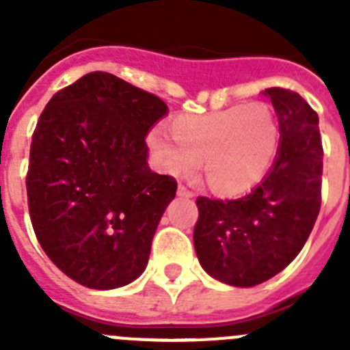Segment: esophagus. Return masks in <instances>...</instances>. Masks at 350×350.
<instances>
[{
  "instance_id": "1",
  "label": "esophagus",
  "mask_w": 350,
  "mask_h": 350,
  "mask_svg": "<svg viewBox=\"0 0 350 350\" xmlns=\"http://www.w3.org/2000/svg\"><path fill=\"white\" fill-rule=\"evenodd\" d=\"M178 196H184V198H193L194 193L193 191H189L185 185H178V189H177Z\"/></svg>"
}]
</instances>
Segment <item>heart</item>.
<instances>
[{
	"instance_id": "b5f03b06",
	"label": "heart",
	"mask_w": 350,
	"mask_h": 350,
	"mask_svg": "<svg viewBox=\"0 0 350 350\" xmlns=\"http://www.w3.org/2000/svg\"><path fill=\"white\" fill-rule=\"evenodd\" d=\"M172 140L159 133L148 138L161 166L187 175L200 163L206 187L219 196L250 191L273 165L280 145V124L262 101L210 112L180 116L168 126Z\"/></svg>"
}]
</instances>
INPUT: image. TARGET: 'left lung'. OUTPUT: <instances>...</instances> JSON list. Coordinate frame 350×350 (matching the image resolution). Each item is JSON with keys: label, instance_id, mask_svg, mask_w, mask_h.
Segmentation results:
<instances>
[{"label": "left lung", "instance_id": "obj_1", "mask_svg": "<svg viewBox=\"0 0 350 350\" xmlns=\"http://www.w3.org/2000/svg\"><path fill=\"white\" fill-rule=\"evenodd\" d=\"M280 124V145L265 180L237 200L198 196L194 249L213 279L258 286L303 249L321 210L323 142L319 117L298 92L265 89Z\"/></svg>", "mask_w": 350, "mask_h": 350}]
</instances>
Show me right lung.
Returning <instances> with one entry per match:
<instances>
[{"label":"right lung","mask_w":350,"mask_h":350,"mask_svg":"<svg viewBox=\"0 0 350 350\" xmlns=\"http://www.w3.org/2000/svg\"><path fill=\"white\" fill-rule=\"evenodd\" d=\"M168 107L92 71L55 92L36 122L26 175L33 230L70 279L116 289L144 273L177 180L147 165L148 129Z\"/></svg>","instance_id":"obj_1"}]
</instances>
